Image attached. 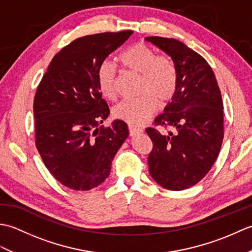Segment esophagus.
<instances>
[{
	"mask_svg": "<svg viewBox=\"0 0 252 252\" xmlns=\"http://www.w3.org/2000/svg\"><path fill=\"white\" fill-rule=\"evenodd\" d=\"M127 129H129V133H130L131 136L137 134V133L143 132L142 127L136 126H133V125H129V126H127Z\"/></svg>",
	"mask_w": 252,
	"mask_h": 252,
	"instance_id": "34e87169",
	"label": "esophagus"
}]
</instances>
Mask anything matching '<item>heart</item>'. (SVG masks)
<instances>
[{"mask_svg":"<svg viewBox=\"0 0 252 252\" xmlns=\"http://www.w3.org/2000/svg\"><path fill=\"white\" fill-rule=\"evenodd\" d=\"M119 60L129 71L141 74L140 92L135 98H126L114 107L117 119L130 125H142L160 104L173 99L179 88V71L172 58L158 54L151 46L138 42L123 51ZM97 82L100 93L106 98L116 96L117 68L110 62H104L98 68Z\"/></svg>","mask_w":252,"mask_h":252,"instance_id":"1","label":"heart"}]
</instances>
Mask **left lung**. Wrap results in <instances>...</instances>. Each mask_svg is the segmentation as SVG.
I'll use <instances>...</instances> for the list:
<instances>
[{
    "label": "left lung",
    "instance_id": "8db88e82",
    "mask_svg": "<svg viewBox=\"0 0 252 252\" xmlns=\"http://www.w3.org/2000/svg\"><path fill=\"white\" fill-rule=\"evenodd\" d=\"M146 40L170 55L179 71L172 101L155 119V126L146 129L153 142L149 173L164 189L183 190L205 178L220 153L224 136L220 88L205 58L183 42L162 36ZM158 126L168 133H160Z\"/></svg>",
    "mask_w": 252,
    "mask_h": 252
}]
</instances>
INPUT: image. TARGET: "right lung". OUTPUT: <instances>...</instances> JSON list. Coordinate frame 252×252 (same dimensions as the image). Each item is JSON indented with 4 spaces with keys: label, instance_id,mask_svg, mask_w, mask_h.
Segmentation results:
<instances>
[{
    "label": "right lung",
    "instance_id": "right-lung-1",
    "mask_svg": "<svg viewBox=\"0 0 252 252\" xmlns=\"http://www.w3.org/2000/svg\"><path fill=\"white\" fill-rule=\"evenodd\" d=\"M133 31L78 37L57 53L36 88L35 146L45 167L68 189L90 190L108 178L126 123L99 126L109 114L97 82L98 68Z\"/></svg>",
    "mask_w": 252,
    "mask_h": 252
}]
</instances>
